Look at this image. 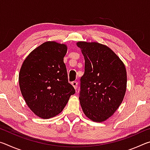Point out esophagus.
<instances>
[{
	"label": "esophagus",
	"instance_id": "1",
	"mask_svg": "<svg viewBox=\"0 0 150 150\" xmlns=\"http://www.w3.org/2000/svg\"><path fill=\"white\" fill-rule=\"evenodd\" d=\"M71 85L73 86V87L75 88V89H77V85H78L77 81H73V82L71 83Z\"/></svg>",
	"mask_w": 150,
	"mask_h": 150
}]
</instances>
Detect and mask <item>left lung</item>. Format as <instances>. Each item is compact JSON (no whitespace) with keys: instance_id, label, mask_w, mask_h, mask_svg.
I'll return each instance as SVG.
<instances>
[{"instance_id":"obj_1","label":"left lung","mask_w":150,"mask_h":150,"mask_svg":"<svg viewBox=\"0 0 150 150\" xmlns=\"http://www.w3.org/2000/svg\"><path fill=\"white\" fill-rule=\"evenodd\" d=\"M85 59L79 100L83 112L95 122L106 120L122 102L126 90V70L115 52L96 42L77 43Z\"/></svg>"}]
</instances>
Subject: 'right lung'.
<instances>
[{"mask_svg": "<svg viewBox=\"0 0 150 150\" xmlns=\"http://www.w3.org/2000/svg\"><path fill=\"white\" fill-rule=\"evenodd\" d=\"M67 50L65 44L45 42L30 53L20 69L22 95L30 110L42 118L59 114L75 93L63 62Z\"/></svg>", "mask_w": 150, "mask_h": 150, "instance_id": "1", "label": "right lung"}]
</instances>
